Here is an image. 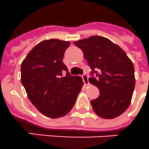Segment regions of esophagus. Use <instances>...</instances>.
<instances>
[{"label": "esophagus", "mask_w": 149, "mask_h": 149, "mask_svg": "<svg viewBox=\"0 0 149 149\" xmlns=\"http://www.w3.org/2000/svg\"><path fill=\"white\" fill-rule=\"evenodd\" d=\"M82 79H83V82H84V83L86 85H88V75L86 74V72H84L83 74H82Z\"/></svg>", "instance_id": "esophagus-1"}]
</instances>
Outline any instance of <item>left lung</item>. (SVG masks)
Instances as JSON below:
<instances>
[{"instance_id": "8db88e82", "label": "left lung", "mask_w": 149, "mask_h": 149, "mask_svg": "<svg viewBox=\"0 0 149 149\" xmlns=\"http://www.w3.org/2000/svg\"><path fill=\"white\" fill-rule=\"evenodd\" d=\"M74 45L82 49L92 69L89 82L100 91L98 98L91 101L94 111L105 119L122 114L130 104L135 88L132 61L122 48L102 36H91Z\"/></svg>"}]
</instances>
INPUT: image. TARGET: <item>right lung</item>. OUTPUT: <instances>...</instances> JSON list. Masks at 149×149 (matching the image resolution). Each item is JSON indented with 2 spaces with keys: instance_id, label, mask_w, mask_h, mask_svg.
<instances>
[{
  "instance_id": "obj_1",
  "label": "right lung",
  "mask_w": 149,
  "mask_h": 149,
  "mask_svg": "<svg viewBox=\"0 0 149 149\" xmlns=\"http://www.w3.org/2000/svg\"><path fill=\"white\" fill-rule=\"evenodd\" d=\"M70 42L59 39L42 41L35 46L21 64V82L32 104L42 113L58 118L74 106L83 82L70 74L63 63ZM64 72H67L63 77Z\"/></svg>"
}]
</instances>
